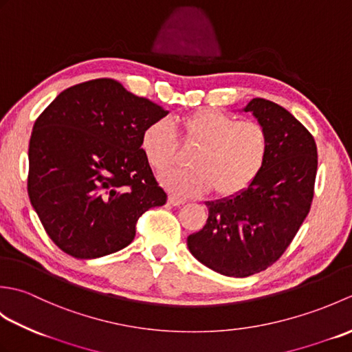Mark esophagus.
Here are the masks:
<instances>
[{
  "label": "esophagus",
  "mask_w": 352,
  "mask_h": 352,
  "mask_svg": "<svg viewBox=\"0 0 352 352\" xmlns=\"http://www.w3.org/2000/svg\"><path fill=\"white\" fill-rule=\"evenodd\" d=\"M168 203H169L170 206L178 207V206H183V204L186 203V201H184V199H182V198L175 197V195H169V198H168Z\"/></svg>",
  "instance_id": "obj_1"
}]
</instances>
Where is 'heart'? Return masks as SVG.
<instances>
[{"label": "heart", "instance_id": "1", "mask_svg": "<svg viewBox=\"0 0 352 352\" xmlns=\"http://www.w3.org/2000/svg\"><path fill=\"white\" fill-rule=\"evenodd\" d=\"M186 145L197 148L190 169H168L160 183L178 197H195L210 189L218 197H234L256 180L266 162L269 138L258 122L237 121L218 110H197L175 119ZM140 146L154 169L175 159L177 140L170 126L157 121L142 133Z\"/></svg>", "mask_w": 352, "mask_h": 352}]
</instances>
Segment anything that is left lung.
I'll return each instance as SVG.
<instances>
[{
    "label": "left lung",
    "mask_w": 352,
    "mask_h": 352,
    "mask_svg": "<svg viewBox=\"0 0 352 352\" xmlns=\"http://www.w3.org/2000/svg\"><path fill=\"white\" fill-rule=\"evenodd\" d=\"M242 110L267 133L266 162L241 193L206 201V226L188 237L193 257L236 278L265 271L286 251L310 210L318 169L315 139L290 111L263 98Z\"/></svg>",
    "instance_id": "obj_1"
}]
</instances>
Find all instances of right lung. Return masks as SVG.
Masks as SVG:
<instances>
[{
    "label": "right lung",
    "mask_w": 352,
    "mask_h": 352,
    "mask_svg": "<svg viewBox=\"0 0 352 352\" xmlns=\"http://www.w3.org/2000/svg\"><path fill=\"white\" fill-rule=\"evenodd\" d=\"M169 113L110 78L66 89L36 119L28 197L50 239L76 258L129 246L146 210L166 204L140 146Z\"/></svg>",
    "instance_id": "right-lung-1"
}]
</instances>
